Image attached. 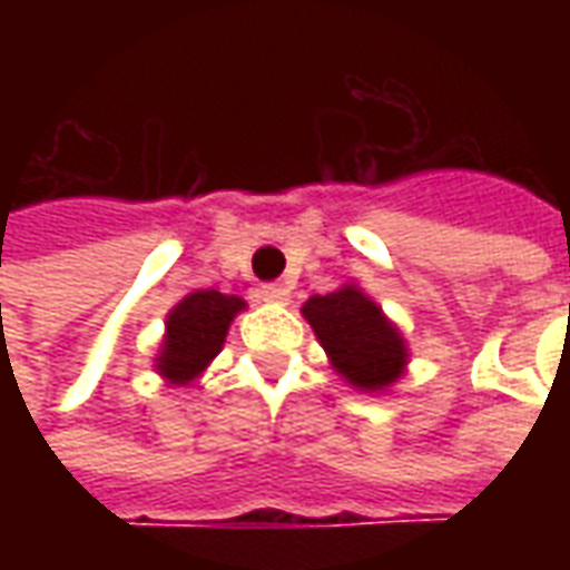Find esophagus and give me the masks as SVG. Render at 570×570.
Returning a JSON list of instances; mask_svg holds the SVG:
<instances>
[{
  "label": "esophagus",
  "instance_id": "1",
  "mask_svg": "<svg viewBox=\"0 0 570 570\" xmlns=\"http://www.w3.org/2000/svg\"><path fill=\"white\" fill-rule=\"evenodd\" d=\"M259 296L272 305H286L289 302V289L284 284H262Z\"/></svg>",
  "mask_w": 570,
  "mask_h": 570
}]
</instances>
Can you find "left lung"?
<instances>
[{
    "instance_id": "left-lung-1",
    "label": "left lung",
    "mask_w": 570,
    "mask_h": 570,
    "mask_svg": "<svg viewBox=\"0 0 570 570\" xmlns=\"http://www.w3.org/2000/svg\"><path fill=\"white\" fill-rule=\"evenodd\" d=\"M302 314L321 338L333 370L357 391H387L406 370L403 335L357 284L311 296Z\"/></svg>"
}]
</instances>
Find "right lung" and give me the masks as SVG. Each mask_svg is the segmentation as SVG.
I'll list each match as a JSON object with an SVG mask.
<instances>
[{"label":"right lung","instance_id":"add662e5","mask_svg":"<svg viewBox=\"0 0 570 570\" xmlns=\"http://www.w3.org/2000/svg\"><path fill=\"white\" fill-rule=\"evenodd\" d=\"M247 308L237 296H225L216 289H195L188 293L170 314L155 370L167 384H188L210 366V360L223 351L228 326L235 314Z\"/></svg>","mask_w":570,"mask_h":570}]
</instances>
